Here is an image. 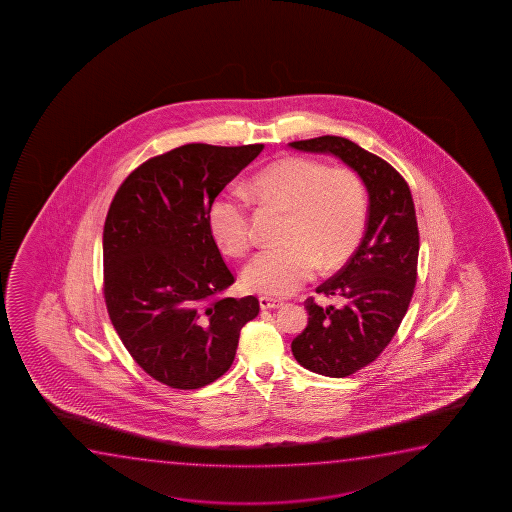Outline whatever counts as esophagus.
Instances as JSON below:
<instances>
[{"label": "esophagus", "instance_id": "esophagus-1", "mask_svg": "<svg viewBox=\"0 0 512 512\" xmlns=\"http://www.w3.org/2000/svg\"><path fill=\"white\" fill-rule=\"evenodd\" d=\"M260 308L262 309H278L285 306V302L280 299H273V297H260Z\"/></svg>", "mask_w": 512, "mask_h": 512}]
</instances>
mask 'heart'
<instances>
[{
  "label": "heart",
  "mask_w": 512,
  "mask_h": 512,
  "mask_svg": "<svg viewBox=\"0 0 512 512\" xmlns=\"http://www.w3.org/2000/svg\"><path fill=\"white\" fill-rule=\"evenodd\" d=\"M246 190L262 204L288 211L287 245L257 253L243 271L246 288L271 297H288L315 278L320 266L337 269L348 262L364 238L367 192L350 168L287 155L269 162L248 180ZM208 227L229 255L252 246V218L245 197L227 192L211 203Z\"/></svg>",
  "instance_id": "1"
}]
</instances>
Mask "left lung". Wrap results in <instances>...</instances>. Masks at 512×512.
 <instances>
[{
    "instance_id": "left-lung-1",
    "label": "left lung",
    "mask_w": 512,
    "mask_h": 512,
    "mask_svg": "<svg viewBox=\"0 0 512 512\" xmlns=\"http://www.w3.org/2000/svg\"><path fill=\"white\" fill-rule=\"evenodd\" d=\"M290 147L336 155L369 192L364 238L346 266L316 288V294L341 297L343 306L322 308L306 299L308 327L292 341L302 367L346 378L383 353L413 299L420 252L413 196L397 169L341 136L292 141Z\"/></svg>"
}]
</instances>
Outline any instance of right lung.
<instances>
[{"label": "right lung", "mask_w": 512, "mask_h": 512, "mask_svg": "<svg viewBox=\"0 0 512 512\" xmlns=\"http://www.w3.org/2000/svg\"><path fill=\"white\" fill-rule=\"evenodd\" d=\"M264 145L189 143L122 182L103 231V294L120 341L162 385L197 390L229 371L259 299L236 281L208 227L215 197Z\"/></svg>", "instance_id": "obj_1"}]
</instances>
